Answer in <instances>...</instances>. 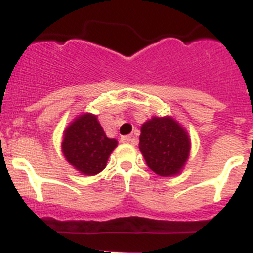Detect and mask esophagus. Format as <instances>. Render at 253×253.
Returning a JSON list of instances; mask_svg holds the SVG:
<instances>
[{
  "label": "esophagus",
  "instance_id": "34e87169",
  "mask_svg": "<svg viewBox=\"0 0 253 253\" xmlns=\"http://www.w3.org/2000/svg\"><path fill=\"white\" fill-rule=\"evenodd\" d=\"M120 141H122L123 143H131V142H133V138H131V135H124V137H122Z\"/></svg>",
  "mask_w": 253,
  "mask_h": 253
}]
</instances>
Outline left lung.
Returning a JSON list of instances; mask_svg holds the SVG:
<instances>
[{"mask_svg":"<svg viewBox=\"0 0 253 253\" xmlns=\"http://www.w3.org/2000/svg\"><path fill=\"white\" fill-rule=\"evenodd\" d=\"M189 138L171 118H152L141 128L139 150L148 168L160 176L175 175L189 156Z\"/></svg>","mask_w":253,"mask_h":253,"instance_id":"left-lung-1","label":"left lung"}]
</instances>
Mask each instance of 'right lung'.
I'll return each mask as SVG.
<instances>
[{
  "mask_svg": "<svg viewBox=\"0 0 253 253\" xmlns=\"http://www.w3.org/2000/svg\"><path fill=\"white\" fill-rule=\"evenodd\" d=\"M116 146L118 141L106 137L96 116L84 114L65 130L62 152L78 171L84 175H96L105 169L110 153Z\"/></svg>",
  "mask_w": 253,
  "mask_h": 253,
  "instance_id": "add662e5",
  "label": "right lung"
}]
</instances>
